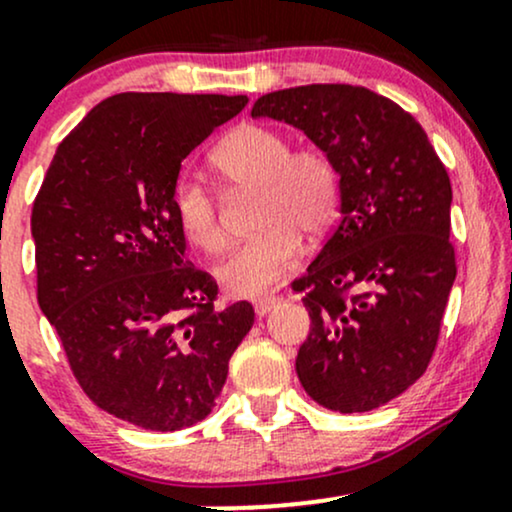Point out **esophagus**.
<instances>
[{
  "label": "esophagus",
  "instance_id": "obj_1",
  "mask_svg": "<svg viewBox=\"0 0 512 512\" xmlns=\"http://www.w3.org/2000/svg\"><path fill=\"white\" fill-rule=\"evenodd\" d=\"M276 303H279V298H276V296H262V298H257V301H255V313H257V317L267 315L269 310H272Z\"/></svg>",
  "mask_w": 512,
  "mask_h": 512
}]
</instances>
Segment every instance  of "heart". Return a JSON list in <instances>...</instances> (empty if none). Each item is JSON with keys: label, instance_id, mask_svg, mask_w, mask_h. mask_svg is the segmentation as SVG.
Instances as JSON below:
<instances>
[{"label": "heart", "instance_id": "1", "mask_svg": "<svg viewBox=\"0 0 512 512\" xmlns=\"http://www.w3.org/2000/svg\"><path fill=\"white\" fill-rule=\"evenodd\" d=\"M211 168L233 192H255V236L219 267L221 286L233 296H257L298 260L301 240L330 226L339 204V173L317 146L291 149L281 129L245 122L226 134L209 156ZM180 231L202 252L226 250L228 236L211 190L182 178L173 195Z\"/></svg>", "mask_w": 512, "mask_h": 512}]
</instances>
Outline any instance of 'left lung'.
I'll use <instances>...</instances> for the list:
<instances>
[{
    "instance_id": "obj_1",
    "label": "left lung",
    "mask_w": 512,
    "mask_h": 512,
    "mask_svg": "<svg viewBox=\"0 0 512 512\" xmlns=\"http://www.w3.org/2000/svg\"><path fill=\"white\" fill-rule=\"evenodd\" d=\"M252 117L303 129L339 173L342 216L293 281L310 315L298 380L325 409L383 407L438 344L457 274L448 170L414 117L363 86L284 88L257 98Z\"/></svg>"
}]
</instances>
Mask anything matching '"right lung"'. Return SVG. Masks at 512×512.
Returning <instances> with one entry per match:
<instances>
[{
	"instance_id": "add662e5",
	"label": "right lung",
	"mask_w": 512,
	"mask_h": 512,
	"mask_svg": "<svg viewBox=\"0 0 512 512\" xmlns=\"http://www.w3.org/2000/svg\"><path fill=\"white\" fill-rule=\"evenodd\" d=\"M248 105L216 93H120L76 125L33 202L38 305L96 407L146 431L214 409L255 322L216 310V281L185 260L180 163Z\"/></svg>"
}]
</instances>
